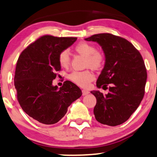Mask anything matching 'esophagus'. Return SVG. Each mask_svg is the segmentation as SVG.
<instances>
[{"instance_id": "obj_1", "label": "esophagus", "mask_w": 157, "mask_h": 157, "mask_svg": "<svg viewBox=\"0 0 157 157\" xmlns=\"http://www.w3.org/2000/svg\"><path fill=\"white\" fill-rule=\"evenodd\" d=\"M82 95L83 96H85L86 94H90V92H89V91L85 90H82Z\"/></svg>"}]
</instances>
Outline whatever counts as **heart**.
Returning a JSON list of instances; mask_svg holds the SVG:
<instances>
[{
	"label": "heart",
	"mask_w": 157,
	"mask_h": 157,
	"mask_svg": "<svg viewBox=\"0 0 157 157\" xmlns=\"http://www.w3.org/2000/svg\"><path fill=\"white\" fill-rule=\"evenodd\" d=\"M77 53L85 56V66L91 67L94 70L101 68L106 61V56L102 51L97 50L92 44L87 42H79L75 46ZM71 58L69 51L63 50L60 53L58 56V62L60 66L67 68L71 64ZM68 78L72 82L81 87H87L91 82L94 79V75L90 71H73L68 75Z\"/></svg>",
	"instance_id": "heart-1"
}]
</instances>
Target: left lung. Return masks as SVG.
<instances>
[{
    "label": "left lung",
    "instance_id": "left-lung-1",
    "mask_svg": "<svg viewBox=\"0 0 157 157\" xmlns=\"http://www.w3.org/2000/svg\"><path fill=\"white\" fill-rule=\"evenodd\" d=\"M86 41H97L104 51L106 62L97 81L107 94L92 91L97 104L95 118L100 123L116 126L125 122L136 111L144 95L147 69L139 51L127 39L109 33L94 34Z\"/></svg>",
    "mask_w": 157,
    "mask_h": 157
}]
</instances>
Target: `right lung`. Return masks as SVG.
<instances>
[{
	"label": "right lung",
	"mask_w": 157,
	"mask_h": 157,
	"mask_svg": "<svg viewBox=\"0 0 157 157\" xmlns=\"http://www.w3.org/2000/svg\"><path fill=\"white\" fill-rule=\"evenodd\" d=\"M76 40V37L44 35L29 44L18 58L14 78L17 101L23 111L39 123H58L82 96L80 89L71 81H65L59 90L52 85L61 69L60 53Z\"/></svg>",
	"instance_id": "right-lung-1"
}]
</instances>
